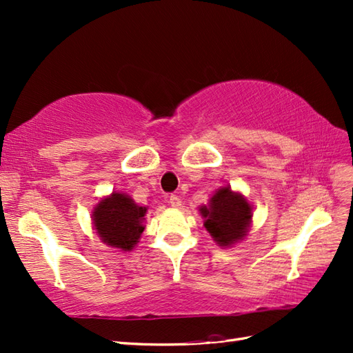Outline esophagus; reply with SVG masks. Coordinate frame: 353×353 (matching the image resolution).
Listing matches in <instances>:
<instances>
[{"instance_id":"1","label":"esophagus","mask_w":353,"mask_h":353,"mask_svg":"<svg viewBox=\"0 0 353 353\" xmlns=\"http://www.w3.org/2000/svg\"><path fill=\"white\" fill-rule=\"evenodd\" d=\"M169 203H170V205H172V207L178 208L179 205H181V199H179V196H178V195H174V193H172V195L169 196Z\"/></svg>"}]
</instances>
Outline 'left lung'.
<instances>
[{"instance_id": "left-lung-1", "label": "left lung", "mask_w": 353, "mask_h": 353, "mask_svg": "<svg viewBox=\"0 0 353 353\" xmlns=\"http://www.w3.org/2000/svg\"><path fill=\"white\" fill-rule=\"evenodd\" d=\"M207 232L221 247H228L247 236L251 222V207L239 193L222 187L210 199V205L201 208Z\"/></svg>"}]
</instances>
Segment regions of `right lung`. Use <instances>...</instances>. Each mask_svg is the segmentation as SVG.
Returning <instances> with one entry per match:
<instances>
[{"mask_svg":"<svg viewBox=\"0 0 353 353\" xmlns=\"http://www.w3.org/2000/svg\"><path fill=\"white\" fill-rule=\"evenodd\" d=\"M146 207L137 205L125 193H112L100 201L92 213L97 234L108 245L132 250L143 233Z\"/></svg>","mask_w":353,"mask_h":353,"instance_id":"add662e5","label":"right lung"}]
</instances>
